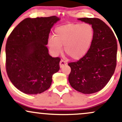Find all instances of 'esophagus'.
Segmentation results:
<instances>
[{
	"label": "esophagus",
	"instance_id": "obj_1",
	"mask_svg": "<svg viewBox=\"0 0 122 122\" xmlns=\"http://www.w3.org/2000/svg\"><path fill=\"white\" fill-rule=\"evenodd\" d=\"M66 64H67V62H66V61H64V60H61V61H60V68H62L64 66V65H66Z\"/></svg>",
	"mask_w": 122,
	"mask_h": 122
}]
</instances>
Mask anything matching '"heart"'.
Listing matches in <instances>:
<instances>
[{
	"mask_svg": "<svg viewBox=\"0 0 122 122\" xmlns=\"http://www.w3.org/2000/svg\"><path fill=\"white\" fill-rule=\"evenodd\" d=\"M55 36L48 39V46L55 55L64 51L73 60H79L88 53L94 39V29L87 23L68 24L56 28Z\"/></svg>",
	"mask_w": 122,
	"mask_h": 122,
	"instance_id": "b5f03b06",
	"label": "heart"
}]
</instances>
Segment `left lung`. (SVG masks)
I'll return each instance as SVG.
<instances>
[{"instance_id": "left-lung-1", "label": "left lung", "mask_w": 122, "mask_h": 122, "mask_svg": "<svg viewBox=\"0 0 122 122\" xmlns=\"http://www.w3.org/2000/svg\"><path fill=\"white\" fill-rule=\"evenodd\" d=\"M77 20L93 26L94 39L85 57L77 62L68 64L71 68L68 81L77 92L94 93L102 89L114 73L117 41L112 30L102 20L96 18Z\"/></svg>"}]
</instances>
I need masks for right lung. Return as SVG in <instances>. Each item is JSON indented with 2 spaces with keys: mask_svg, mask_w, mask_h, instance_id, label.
I'll use <instances>...</instances> for the list:
<instances>
[{
  "mask_svg": "<svg viewBox=\"0 0 122 122\" xmlns=\"http://www.w3.org/2000/svg\"><path fill=\"white\" fill-rule=\"evenodd\" d=\"M56 16L27 18L13 29L6 45V71L13 85L27 94L49 89L52 76L60 69V58L49 54V33Z\"/></svg>",
  "mask_w": 122,
  "mask_h": 122,
  "instance_id": "add662e5",
  "label": "right lung"
}]
</instances>
